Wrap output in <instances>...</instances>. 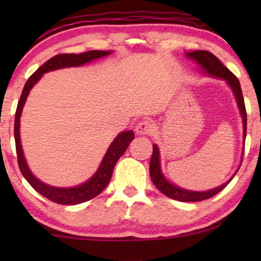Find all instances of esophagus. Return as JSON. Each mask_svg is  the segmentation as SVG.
Masks as SVG:
<instances>
[{
  "mask_svg": "<svg viewBox=\"0 0 261 261\" xmlns=\"http://www.w3.org/2000/svg\"><path fill=\"white\" fill-rule=\"evenodd\" d=\"M135 132L140 135H149L154 132V124L148 120L140 121V122H138L137 126H135Z\"/></svg>",
  "mask_w": 261,
  "mask_h": 261,
  "instance_id": "1",
  "label": "esophagus"
}]
</instances>
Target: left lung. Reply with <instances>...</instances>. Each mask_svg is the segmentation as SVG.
<instances>
[{"mask_svg":"<svg viewBox=\"0 0 261 261\" xmlns=\"http://www.w3.org/2000/svg\"><path fill=\"white\" fill-rule=\"evenodd\" d=\"M188 56L191 59H194L197 62L203 71H205L206 73L210 74L213 77H219L223 78L227 81V83L230 85L231 90L234 91L235 97H237L239 109H240L242 121H244V137L246 139V130H247V113H246V107L244 96H242V90L240 87V82L237 78V76L227 69L222 63L220 62V59L210 53L209 51H203V49H197V51L188 53ZM149 176L153 184L155 185V188L158 189L160 192H163L164 195L167 197L176 199V201L180 202H199L203 199H208L216 194H219L221 190H223L227 187L228 183L231 180V177L227 183H224L221 187L213 189V190L204 191V192H196V191H189L184 190L176 187V185L171 184L164 178L162 171H160V160H159V149L156 147V145H153V153L151 163H149Z\"/></svg>","mask_w":261,"mask_h":261,"instance_id":"8db88e82","label":"left lung"}]
</instances>
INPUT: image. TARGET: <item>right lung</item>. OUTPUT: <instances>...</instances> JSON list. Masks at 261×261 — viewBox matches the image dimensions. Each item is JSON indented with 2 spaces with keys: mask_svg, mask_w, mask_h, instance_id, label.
Instances as JSON below:
<instances>
[{
  "mask_svg": "<svg viewBox=\"0 0 261 261\" xmlns=\"http://www.w3.org/2000/svg\"><path fill=\"white\" fill-rule=\"evenodd\" d=\"M109 51H89L81 53V55H73V53H60L52 57L47 62L42 64L32 76L28 78V81L24 84L22 94L20 96L19 103H17V108L15 113V123H14V137H15V146L17 153V164H19V169L26 180L31 184V187L37 190L39 194L48 198L49 201L58 203V204L64 205H72L80 204V203L87 202L89 199L96 197V196L101 194L105 190V188L109 184L110 178H112L114 167L120 156L123 154L126 151L128 145L134 139V133L132 130L122 132V133L117 135V138L112 142L108 151H107L105 158H103L101 166L97 170L92 178H90L84 184L78 185L76 188H55L49 187L47 184H44L42 181L37 179L28 169L26 160H24L22 147H21L20 141V116L22 108L26 102V98L30 90L33 88V85L40 80L41 76L48 71H53L57 69H63V67L70 66H80L83 64H87L91 60L101 58V57L108 56Z\"/></svg>",
  "mask_w": 261,
  "mask_h": 261,
  "instance_id": "add662e5",
  "label": "right lung"
}]
</instances>
